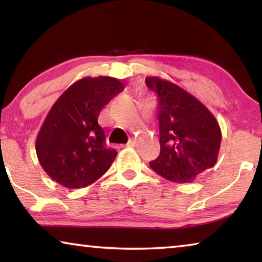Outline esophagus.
Here are the masks:
<instances>
[{
	"label": "esophagus",
	"instance_id": "obj_1",
	"mask_svg": "<svg viewBox=\"0 0 262 262\" xmlns=\"http://www.w3.org/2000/svg\"><path fill=\"white\" fill-rule=\"evenodd\" d=\"M136 144H137V141H136V140H130V141L128 142V143L126 144V147L133 148V147H136Z\"/></svg>",
	"mask_w": 262,
	"mask_h": 262
}]
</instances>
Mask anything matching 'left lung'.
Instances as JSON below:
<instances>
[{
  "instance_id": "left-lung-1",
  "label": "left lung",
  "mask_w": 262,
  "mask_h": 262,
  "mask_svg": "<svg viewBox=\"0 0 262 262\" xmlns=\"http://www.w3.org/2000/svg\"><path fill=\"white\" fill-rule=\"evenodd\" d=\"M145 84L158 99L161 154L152 170L172 183H192L212 167L221 148L219 122L205 104L177 84L157 76Z\"/></svg>"
}]
</instances>
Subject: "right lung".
I'll return each instance as SVG.
<instances>
[{
	"label": "right lung",
	"instance_id": "add662e5",
	"mask_svg": "<svg viewBox=\"0 0 262 262\" xmlns=\"http://www.w3.org/2000/svg\"><path fill=\"white\" fill-rule=\"evenodd\" d=\"M123 89L114 77L88 76L53 104L35 140L39 163L53 180L67 188L85 187L112 165L117 151L105 147L98 117Z\"/></svg>",
	"mask_w": 262,
	"mask_h": 262
}]
</instances>
